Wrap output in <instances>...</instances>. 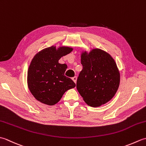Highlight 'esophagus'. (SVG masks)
<instances>
[{
    "label": "esophagus",
    "instance_id": "esophagus-1",
    "mask_svg": "<svg viewBox=\"0 0 146 146\" xmlns=\"http://www.w3.org/2000/svg\"><path fill=\"white\" fill-rule=\"evenodd\" d=\"M72 80H73V81L76 83V80H77V77H76V76H74V77H73V78H72Z\"/></svg>",
    "mask_w": 146,
    "mask_h": 146
}]
</instances>
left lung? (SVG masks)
<instances>
[{
	"instance_id": "1",
	"label": "left lung",
	"mask_w": 146,
	"mask_h": 146,
	"mask_svg": "<svg viewBox=\"0 0 146 146\" xmlns=\"http://www.w3.org/2000/svg\"><path fill=\"white\" fill-rule=\"evenodd\" d=\"M83 69L76 82V88L91 107H98L113 98L120 83L117 64L109 54L95 49L81 56Z\"/></svg>"
}]
</instances>
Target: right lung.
<instances>
[{"instance_id":"add662e5","label":"right lung","mask_w":146,"mask_h":146,"mask_svg":"<svg viewBox=\"0 0 146 146\" xmlns=\"http://www.w3.org/2000/svg\"><path fill=\"white\" fill-rule=\"evenodd\" d=\"M72 50L68 47L56 49L51 46L35 56L27 72V84L36 100L53 105L60 100L65 92L75 87L73 80L64 76L67 65L58 63L62 56Z\"/></svg>"}]
</instances>
